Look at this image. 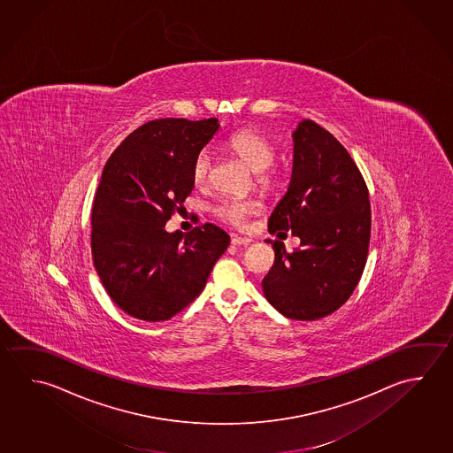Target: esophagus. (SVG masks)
<instances>
[{
	"instance_id": "34e87169",
	"label": "esophagus",
	"mask_w": 453,
	"mask_h": 453,
	"mask_svg": "<svg viewBox=\"0 0 453 453\" xmlns=\"http://www.w3.org/2000/svg\"><path fill=\"white\" fill-rule=\"evenodd\" d=\"M232 245L235 246H248L251 245V238H245V237H237V235H234L232 237Z\"/></svg>"
}]
</instances>
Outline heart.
<instances>
[{"label":"heart","mask_w":453,"mask_h":453,"mask_svg":"<svg viewBox=\"0 0 453 453\" xmlns=\"http://www.w3.org/2000/svg\"><path fill=\"white\" fill-rule=\"evenodd\" d=\"M226 146L234 154H237L240 159L245 160V164L253 168L254 172H263L261 183H270L272 172H269V167L277 157V148L269 136L264 135L256 128H240L226 140ZM211 164L213 156L208 148H203L196 154L192 160L194 183L199 186L207 183L211 173ZM259 207L261 205L256 200L224 197L213 207V215L224 224L240 229L245 227L248 219L259 211Z\"/></svg>","instance_id":"b5f03b06"}]
</instances>
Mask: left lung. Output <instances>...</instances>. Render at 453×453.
I'll use <instances>...</instances> for the list:
<instances>
[{
	"mask_svg": "<svg viewBox=\"0 0 453 453\" xmlns=\"http://www.w3.org/2000/svg\"><path fill=\"white\" fill-rule=\"evenodd\" d=\"M293 138V175L270 215L269 232L289 230L301 238V250L286 253L280 240H265L275 262L262 291L286 318L313 321L341 309L361 280L371 203L365 178L333 134L305 119Z\"/></svg>",
	"mask_w": 453,
	"mask_h": 453,
	"instance_id": "8db88e82",
	"label": "left lung"
}]
</instances>
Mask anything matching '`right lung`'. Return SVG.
Returning <instances> with one entry per match:
<instances>
[{
	"instance_id": "add662e5",
	"label": "right lung",
	"mask_w": 453,
	"mask_h": 453,
	"mask_svg": "<svg viewBox=\"0 0 453 453\" xmlns=\"http://www.w3.org/2000/svg\"><path fill=\"white\" fill-rule=\"evenodd\" d=\"M218 119H156L134 130L104 164L92 207L96 273L130 317L165 321L203 289L229 235L203 224L183 235L165 224L194 189L192 160Z\"/></svg>"
}]
</instances>
